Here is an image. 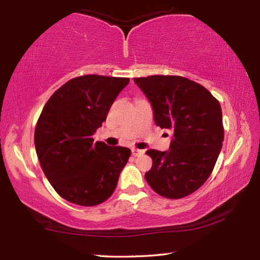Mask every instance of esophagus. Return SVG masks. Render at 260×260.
I'll return each mask as SVG.
<instances>
[{
    "label": "esophagus",
    "mask_w": 260,
    "mask_h": 260,
    "mask_svg": "<svg viewBox=\"0 0 260 260\" xmlns=\"http://www.w3.org/2000/svg\"><path fill=\"white\" fill-rule=\"evenodd\" d=\"M131 151H132V155H134L135 157H136V156H140V155H143V154L145 153L144 150H140V149H137V148H132V149H131Z\"/></svg>",
    "instance_id": "esophagus-1"
}]
</instances>
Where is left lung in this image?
Masks as SVG:
<instances>
[{"label":"left lung","instance_id":"1","mask_svg":"<svg viewBox=\"0 0 260 260\" xmlns=\"http://www.w3.org/2000/svg\"><path fill=\"white\" fill-rule=\"evenodd\" d=\"M134 80L153 106L155 123L173 131L168 151H146L153 159L147 183L161 197H187L206 182L216 164L224 140L221 105L204 86L184 77Z\"/></svg>","mask_w":260,"mask_h":260}]
</instances>
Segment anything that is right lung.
<instances>
[{"instance_id": "1", "label": "right lung", "mask_w": 260, "mask_h": 260, "mask_svg": "<svg viewBox=\"0 0 260 260\" xmlns=\"http://www.w3.org/2000/svg\"><path fill=\"white\" fill-rule=\"evenodd\" d=\"M129 78L80 76L66 82L44 106L35 129V147L54 190L72 204L96 206L109 199L131 150L94 143Z\"/></svg>"}]
</instances>
